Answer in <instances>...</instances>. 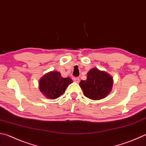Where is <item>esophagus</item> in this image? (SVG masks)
<instances>
[{
  "instance_id": "1",
  "label": "esophagus",
  "mask_w": 146,
  "mask_h": 146,
  "mask_svg": "<svg viewBox=\"0 0 146 146\" xmlns=\"http://www.w3.org/2000/svg\"><path fill=\"white\" fill-rule=\"evenodd\" d=\"M73 79H74V81L76 82V83H78L79 81H80V78H79L78 77H75Z\"/></svg>"
}]
</instances>
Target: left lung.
I'll return each instance as SVG.
<instances>
[{"mask_svg": "<svg viewBox=\"0 0 146 146\" xmlns=\"http://www.w3.org/2000/svg\"><path fill=\"white\" fill-rule=\"evenodd\" d=\"M87 75V80H81L79 84L85 96L92 100H99L104 98L112 91L113 78L107 72L92 68Z\"/></svg>", "mask_w": 146, "mask_h": 146, "instance_id": "1", "label": "left lung"}]
</instances>
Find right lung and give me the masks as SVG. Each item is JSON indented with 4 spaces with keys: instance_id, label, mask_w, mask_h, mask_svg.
Instances as JSON below:
<instances>
[{
    "instance_id": "1",
    "label": "right lung",
    "mask_w": 146,
    "mask_h": 146,
    "mask_svg": "<svg viewBox=\"0 0 146 146\" xmlns=\"http://www.w3.org/2000/svg\"><path fill=\"white\" fill-rule=\"evenodd\" d=\"M73 82L70 77L63 78L58 71H50L40 78L39 87L42 94L50 100L58 98Z\"/></svg>"
}]
</instances>
